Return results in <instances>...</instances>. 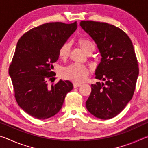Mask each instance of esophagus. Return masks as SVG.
Wrapping results in <instances>:
<instances>
[{"label": "esophagus", "mask_w": 148, "mask_h": 148, "mask_svg": "<svg viewBox=\"0 0 148 148\" xmlns=\"http://www.w3.org/2000/svg\"><path fill=\"white\" fill-rule=\"evenodd\" d=\"M73 86H74V88H76V87H79L80 86H81V84H78V83H76V82H74Z\"/></svg>", "instance_id": "34e87169"}]
</instances>
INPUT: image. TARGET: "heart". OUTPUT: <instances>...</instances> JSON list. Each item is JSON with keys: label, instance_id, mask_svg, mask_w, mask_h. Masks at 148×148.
Masks as SVG:
<instances>
[{"label": "heart", "instance_id": "obj_1", "mask_svg": "<svg viewBox=\"0 0 148 148\" xmlns=\"http://www.w3.org/2000/svg\"><path fill=\"white\" fill-rule=\"evenodd\" d=\"M80 45L86 53L90 50H94L95 48L94 44L89 40H82L80 41ZM70 51H71V43L66 42L62 44L59 51L60 57H61L62 59H66L69 56ZM61 74L64 79L79 83L85 81L87 78L89 74V70L83 64L73 63L62 69Z\"/></svg>", "mask_w": 148, "mask_h": 148}]
</instances>
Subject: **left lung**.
<instances>
[{"label": "left lung", "instance_id": "1", "mask_svg": "<svg viewBox=\"0 0 148 148\" xmlns=\"http://www.w3.org/2000/svg\"><path fill=\"white\" fill-rule=\"evenodd\" d=\"M79 25L97 44L102 58L95 77L105 81L91 84L86 108L97 118H113L132 99L136 87L139 69L133 45L128 35L112 25L82 21Z\"/></svg>", "mask_w": 148, "mask_h": 148}]
</instances>
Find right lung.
Here are the masks:
<instances>
[{"instance_id": "obj_1", "label": "right lung", "mask_w": 148, "mask_h": 148, "mask_svg": "<svg viewBox=\"0 0 148 148\" xmlns=\"http://www.w3.org/2000/svg\"><path fill=\"white\" fill-rule=\"evenodd\" d=\"M77 23H47L30 30L17 42L9 68L15 97L27 114L38 119L55 116L66 94L73 89L69 80L48 86L56 74L52 64L59 59L61 46L74 33Z\"/></svg>"}]
</instances>
